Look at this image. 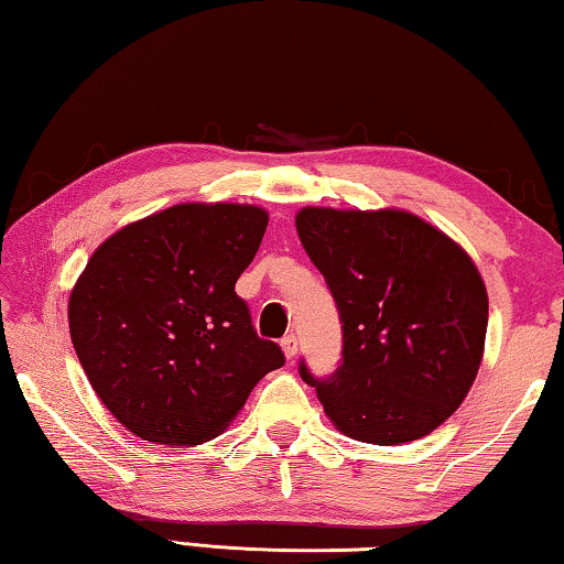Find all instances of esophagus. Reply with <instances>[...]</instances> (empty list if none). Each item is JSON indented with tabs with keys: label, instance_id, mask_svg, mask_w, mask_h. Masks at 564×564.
I'll return each mask as SVG.
<instances>
[{
	"label": "esophagus",
	"instance_id": "34e87169",
	"mask_svg": "<svg viewBox=\"0 0 564 564\" xmlns=\"http://www.w3.org/2000/svg\"><path fill=\"white\" fill-rule=\"evenodd\" d=\"M281 348H283V352H285V358L293 360L295 356H299V338H295V336H285V338L281 340Z\"/></svg>",
	"mask_w": 564,
	"mask_h": 564
}]
</instances>
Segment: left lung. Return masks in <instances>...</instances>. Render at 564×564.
<instances>
[{
  "instance_id": "left-lung-1",
  "label": "left lung",
  "mask_w": 564,
  "mask_h": 564,
  "mask_svg": "<svg viewBox=\"0 0 564 564\" xmlns=\"http://www.w3.org/2000/svg\"><path fill=\"white\" fill-rule=\"evenodd\" d=\"M295 231L336 299L343 362L316 388L330 423L360 443L433 433L470 393L488 291L465 248L403 208L305 206Z\"/></svg>"
}]
</instances>
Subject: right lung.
I'll return each instance as SVG.
<instances>
[{
    "label": "right lung",
    "instance_id": "add662e5",
    "mask_svg": "<svg viewBox=\"0 0 564 564\" xmlns=\"http://www.w3.org/2000/svg\"><path fill=\"white\" fill-rule=\"evenodd\" d=\"M265 226L269 212L253 204H176L111 234L76 279V356L94 393L141 441H214L283 366L234 291Z\"/></svg>",
    "mask_w": 564,
    "mask_h": 564
}]
</instances>
